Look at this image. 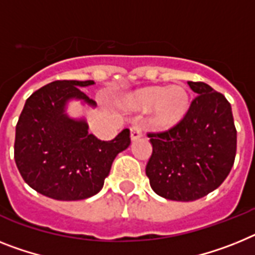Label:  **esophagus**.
<instances>
[{"label": "esophagus", "mask_w": 255, "mask_h": 255, "mask_svg": "<svg viewBox=\"0 0 255 255\" xmlns=\"http://www.w3.org/2000/svg\"><path fill=\"white\" fill-rule=\"evenodd\" d=\"M142 136V131H141V126L137 123H134L131 127V140L134 141L140 138Z\"/></svg>", "instance_id": "obj_1"}]
</instances>
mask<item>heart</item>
Listing matches in <instances>:
<instances>
[{
  "label": "heart",
  "instance_id": "heart-1",
  "mask_svg": "<svg viewBox=\"0 0 255 255\" xmlns=\"http://www.w3.org/2000/svg\"><path fill=\"white\" fill-rule=\"evenodd\" d=\"M128 104L144 111L155 108L154 124L159 128H170L185 117L189 109V96L181 87H149L132 95Z\"/></svg>",
  "mask_w": 255,
  "mask_h": 255
}]
</instances>
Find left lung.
<instances>
[{
  "instance_id": "obj_1",
  "label": "left lung",
  "mask_w": 255,
  "mask_h": 255,
  "mask_svg": "<svg viewBox=\"0 0 255 255\" xmlns=\"http://www.w3.org/2000/svg\"><path fill=\"white\" fill-rule=\"evenodd\" d=\"M197 97L179 123L147 133L153 153L146 176L158 196L196 201L226 180L236 157L237 132L231 104L202 81H188Z\"/></svg>"
}]
</instances>
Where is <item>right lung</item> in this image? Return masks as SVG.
<instances>
[{
	"mask_svg": "<svg viewBox=\"0 0 255 255\" xmlns=\"http://www.w3.org/2000/svg\"><path fill=\"white\" fill-rule=\"evenodd\" d=\"M93 80H57L32 93L15 128L14 158L32 189L58 201L85 200L102 189L111 164L129 144L126 128L114 140L88 133L85 118L66 113L72 100L91 108L96 102L80 88Z\"/></svg>",
	"mask_w": 255,
	"mask_h": 255,
	"instance_id": "1",
	"label": "right lung"
}]
</instances>
